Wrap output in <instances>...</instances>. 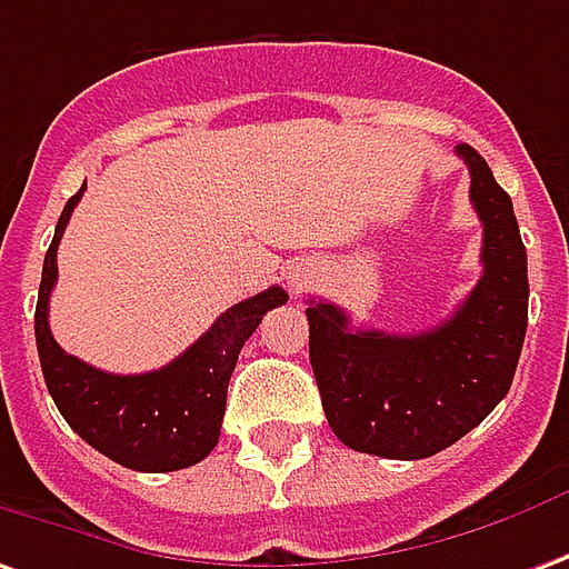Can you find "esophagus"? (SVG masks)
Instances as JSON below:
<instances>
[{
  "instance_id": "1",
  "label": "esophagus",
  "mask_w": 569,
  "mask_h": 569,
  "mask_svg": "<svg viewBox=\"0 0 569 569\" xmlns=\"http://www.w3.org/2000/svg\"><path fill=\"white\" fill-rule=\"evenodd\" d=\"M301 280H305V271H292V277H289V283L292 286H301Z\"/></svg>"
}]
</instances>
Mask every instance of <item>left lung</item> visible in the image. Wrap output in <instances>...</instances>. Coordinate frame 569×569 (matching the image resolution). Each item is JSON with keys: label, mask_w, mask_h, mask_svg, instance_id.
I'll return each instance as SVG.
<instances>
[{"label": "left lung", "mask_w": 569, "mask_h": 569, "mask_svg": "<svg viewBox=\"0 0 569 569\" xmlns=\"http://www.w3.org/2000/svg\"><path fill=\"white\" fill-rule=\"evenodd\" d=\"M483 224L480 273L447 323L419 336L353 329L351 317L308 301L311 367L329 428L345 447L425 459L478 428L508 395L527 336V249L511 197L475 147L459 144Z\"/></svg>", "instance_id": "8db88e82"}]
</instances>
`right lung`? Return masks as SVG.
Instances as JSON below:
<instances>
[{
  "label": "right lung",
  "instance_id": "1",
  "mask_svg": "<svg viewBox=\"0 0 569 569\" xmlns=\"http://www.w3.org/2000/svg\"><path fill=\"white\" fill-rule=\"evenodd\" d=\"M63 206L54 240L46 252L36 301V348L54 407L89 447L132 471H178L202 462L216 450L228 407V381L246 339L261 317L283 305L286 292L271 286L233 305L172 363L141 376H113L82 363L54 341L49 329V296L58 280L61 243L73 206Z\"/></svg>",
  "mask_w": 569,
  "mask_h": 569
}]
</instances>
